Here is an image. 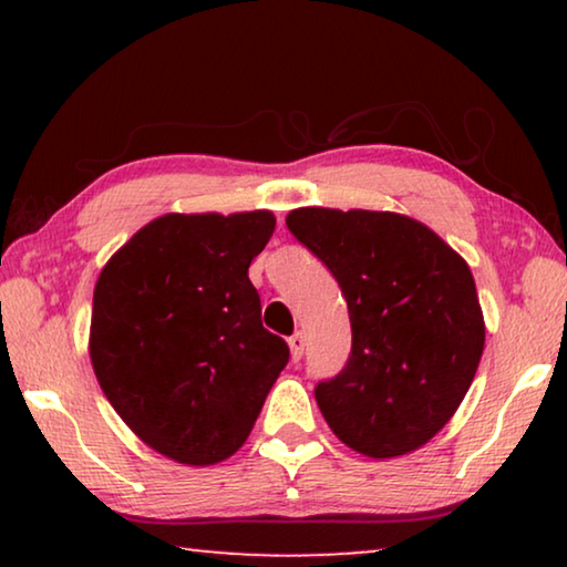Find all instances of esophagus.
Listing matches in <instances>:
<instances>
[{
	"label": "esophagus",
	"mask_w": 567,
	"mask_h": 567,
	"mask_svg": "<svg viewBox=\"0 0 567 567\" xmlns=\"http://www.w3.org/2000/svg\"><path fill=\"white\" fill-rule=\"evenodd\" d=\"M287 344H290V352H292V360L297 362L302 358V352H305V334L302 332H295L290 340H287Z\"/></svg>",
	"instance_id": "34e87169"
}]
</instances>
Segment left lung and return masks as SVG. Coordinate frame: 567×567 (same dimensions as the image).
<instances>
[{
	"mask_svg": "<svg viewBox=\"0 0 567 567\" xmlns=\"http://www.w3.org/2000/svg\"><path fill=\"white\" fill-rule=\"evenodd\" d=\"M287 229L348 300L352 352L315 400L354 453L385 460L433 440L463 402L485 348L467 262L427 225L375 209L300 207Z\"/></svg>",
	"mask_w": 567,
	"mask_h": 567,
	"instance_id": "obj_1",
	"label": "left lung"
}]
</instances>
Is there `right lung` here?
<instances>
[{
  "mask_svg": "<svg viewBox=\"0 0 567 567\" xmlns=\"http://www.w3.org/2000/svg\"><path fill=\"white\" fill-rule=\"evenodd\" d=\"M272 233L267 209L162 215L94 285V375L132 433L175 463L235 455L290 360L247 277Z\"/></svg>",
  "mask_w": 567,
  "mask_h": 567,
  "instance_id": "1",
  "label": "right lung"
}]
</instances>
